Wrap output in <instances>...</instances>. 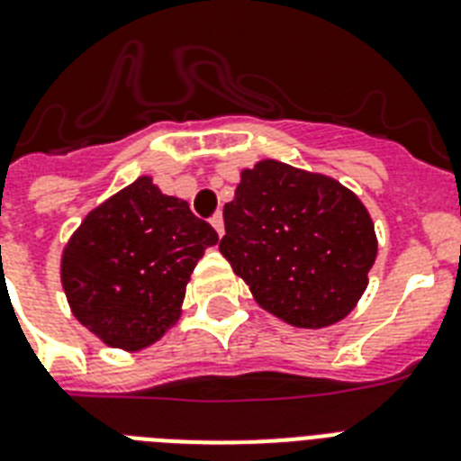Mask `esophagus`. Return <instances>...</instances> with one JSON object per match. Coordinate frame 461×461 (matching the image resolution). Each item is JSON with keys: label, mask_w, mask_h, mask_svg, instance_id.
Wrapping results in <instances>:
<instances>
[{"label": "esophagus", "mask_w": 461, "mask_h": 461, "mask_svg": "<svg viewBox=\"0 0 461 461\" xmlns=\"http://www.w3.org/2000/svg\"><path fill=\"white\" fill-rule=\"evenodd\" d=\"M211 224L215 227V231H218V237H222L224 234V220H222V212H215L211 218Z\"/></svg>", "instance_id": "1"}]
</instances>
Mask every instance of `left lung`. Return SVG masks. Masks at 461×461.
<instances>
[{"mask_svg": "<svg viewBox=\"0 0 461 461\" xmlns=\"http://www.w3.org/2000/svg\"><path fill=\"white\" fill-rule=\"evenodd\" d=\"M222 215L220 253L255 303L290 326H332L368 288L375 224L338 180L262 158L243 168Z\"/></svg>", "mask_w": 461, "mask_h": 461, "instance_id": "left-lung-1", "label": "left lung"}]
</instances>
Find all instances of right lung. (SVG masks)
I'll return each mask as SVG.
<instances>
[{"instance_id":"right-lung-1","label":"right lung","mask_w":461,"mask_h":461,"mask_svg":"<svg viewBox=\"0 0 461 461\" xmlns=\"http://www.w3.org/2000/svg\"><path fill=\"white\" fill-rule=\"evenodd\" d=\"M218 231L138 177L88 212L60 260V281L81 326L114 349L138 351L180 319L185 288Z\"/></svg>"}]
</instances>
